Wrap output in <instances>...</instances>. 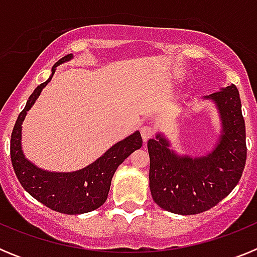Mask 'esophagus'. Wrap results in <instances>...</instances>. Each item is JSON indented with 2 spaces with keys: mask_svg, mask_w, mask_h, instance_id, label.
<instances>
[{
  "mask_svg": "<svg viewBox=\"0 0 257 257\" xmlns=\"http://www.w3.org/2000/svg\"><path fill=\"white\" fill-rule=\"evenodd\" d=\"M140 134H142V138L144 142H147L148 139H151L152 136L154 135V128L151 124H144V126L140 127Z\"/></svg>",
  "mask_w": 257,
  "mask_h": 257,
  "instance_id": "obj_1",
  "label": "esophagus"
}]
</instances>
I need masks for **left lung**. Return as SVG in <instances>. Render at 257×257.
<instances>
[{"instance_id":"1","label":"left lung","mask_w":257,"mask_h":257,"mask_svg":"<svg viewBox=\"0 0 257 257\" xmlns=\"http://www.w3.org/2000/svg\"><path fill=\"white\" fill-rule=\"evenodd\" d=\"M216 104L222 130L216 147L202 157L179 156L162 134L149 139V188L161 208L196 215L216 206L239 181L246 165V126L234 85L203 96Z\"/></svg>"}]
</instances>
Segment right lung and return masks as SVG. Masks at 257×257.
<instances>
[{
    "label": "right lung",
    "instance_id": "obj_1",
    "mask_svg": "<svg viewBox=\"0 0 257 257\" xmlns=\"http://www.w3.org/2000/svg\"><path fill=\"white\" fill-rule=\"evenodd\" d=\"M72 58L73 55L68 54L56 61L52 67L51 77L32 92L26 108L20 112L14 126L10 156L18 180L33 198L56 212L79 215L96 210L106 201L115 170L134 151L142 148L143 139L139 131H135L133 135L113 145L94 163L73 172H50L38 169L37 166L27 160L20 142L23 121L27 112L40 96L41 91L51 81L56 67L69 61Z\"/></svg>",
    "mask_w": 257,
    "mask_h": 257
}]
</instances>
